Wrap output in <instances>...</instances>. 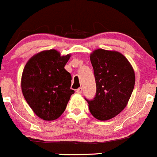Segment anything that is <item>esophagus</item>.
Segmentation results:
<instances>
[{"mask_svg": "<svg viewBox=\"0 0 157 157\" xmlns=\"http://www.w3.org/2000/svg\"><path fill=\"white\" fill-rule=\"evenodd\" d=\"M76 92H77L78 94H81L82 92V88L80 87V88H78V89H76Z\"/></svg>", "mask_w": 157, "mask_h": 157, "instance_id": "esophagus-1", "label": "esophagus"}]
</instances>
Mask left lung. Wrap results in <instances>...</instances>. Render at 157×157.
I'll return each mask as SVG.
<instances>
[{
  "label": "left lung",
  "mask_w": 157,
  "mask_h": 157,
  "mask_svg": "<svg viewBox=\"0 0 157 157\" xmlns=\"http://www.w3.org/2000/svg\"><path fill=\"white\" fill-rule=\"evenodd\" d=\"M96 92L86 100L89 111L98 120H108L124 109L135 85V74L129 61L118 52L97 49L90 56Z\"/></svg>",
  "instance_id": "8db88e82"
}]
</instances>
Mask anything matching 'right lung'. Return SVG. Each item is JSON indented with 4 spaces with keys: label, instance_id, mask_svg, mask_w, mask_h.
I'll return each mask as SVG.
<instances>
[{
    "label": "right lung",
    "instance_id": "add662e5",
    "mask_svg": "<svg viewBox=\"0 0 157 157\" xmlns=\"http://www.w3.org/2000/svg\"><path fill=\"white\" fill-rule=\"evenodd\" d=\"M70 55L61 56L55 50L33 56L21 78L24 97L35 114L44 120H55L65 110L75 91L70 89L71 76L65 69Z\"/></svg>",
    "mask_w": 157,
    "mask_h": 157
}]
</instances>
